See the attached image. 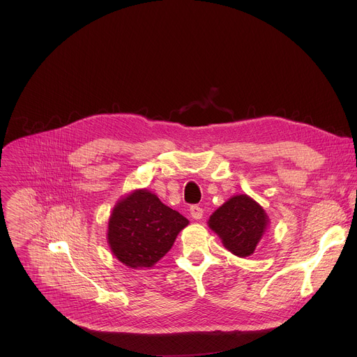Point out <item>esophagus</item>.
<instances>
[{"label": "esophagus", "instance_id": "obj_1", "mask_svg": "<svg viewBox=\"0 0 357 357\" xmlns=\"http://www.w3.org/2000/svg\"><path fill=\"white\" fill-rule=\"evenodd\" d=\"M190 216L193 218V219H202V216H203V209L200 208V206H197V205H193V206H190Z\"/></svg>", "mask_w": 357, "mask_h": 357}]
</instances>
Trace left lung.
<instances>
[{"mask_svg": "<svg viewBox=\"0 0 357 357\" xmlns=\"http://www.w3.org/2000/svg\"><path fill=\"white\" fill-rule=\"evenodd\" d=\"M268 223L270 219L266 211L247 195L230 197L208 222L223 245L237 257L251 256Z\"/></svg>", "mask_w": 357, "mask_h": 357, "instance_id": "obj_1", "label": "left lung"}]
</instances>
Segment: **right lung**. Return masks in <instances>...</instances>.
<instances>
[{
    "mask_svg": "<svg viewBox=\"0 0 357 357\" xmlns=\"http://www.w3.org/2000/svg\"><path fill=\"white\" fill-rule=\"evenodd\" d=\"M188 223L186 218L164 205L157 195L137 189L114 206L107 241L116 259L127 267H152L171 250Z\"/></svg>",
    "mask_w": 357,
    "mask_h": 357,
    "instance_id": "add662e5",
    "label": "right lung"
}]
</instances>
